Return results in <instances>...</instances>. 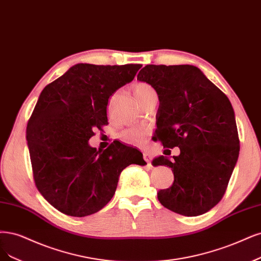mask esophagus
Segmentation results:
<instances>
[{
    "label": "esophagus",
    "mask_w": 261,
    "mask_h": 261,
    "mask_svg": "<svg viewBox=\"0 0 261 261\" xmlns=\"http://www.w3.org/2000/svg\"><path fill=\"white\" fill-rule=\"evenodd\" d=\"M143 159H145L147 163H150L152 160V155L149 153V152H143Z\"/></svg>",
    "instance_id": "1"
}]
</instances>
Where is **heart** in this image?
I'll use <instances>...</instances> for the list:
<instances>
[{
  "label": "heart",
  "mask_w": 261,
  "mask_h": 261,
  "mask_svg": "<svg viewBox=\"0 0 261 261\" xmlns=\"http://www.w3.org/2000/svg\"><path fill=\"white\" fill-rule=\"evenodd\" d=\"M134 93L137 99L141 102L146 98L154 93V89L147 83H137L134 87ZM120 139L127 143H139L146 136V132L141 128H128L123 130L120 135Z\"/></svg>",
  "instance_id": "heart-1"
}]
</instances>
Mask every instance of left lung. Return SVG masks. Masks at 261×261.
Returning a JSON list of instances; mask_svg holds the SVG:
<instances>
[{
  "label": "left lung",
  "mask_w": 261,
  "mask_h": 261,
  "mask_svg": "<svg viewBox=\"0 0 261 261\" xmlns=\"http://www.w3.org/2000/svg\"><path fill=\"white\" fill-rule=\"evenodd\" d=\"M159 96L156 138L180 154L161 155L154 166L166 165L174 184L160 190L164 207L184 216L212 210L226 192L239 159L240 140L234 111L228 97L194 66L148 65L137 75Z\"/></svg>",
  "instance_id": "obj_1"
}]
</instances>
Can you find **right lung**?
Wrapping results in <instances>:
<instances>
[{"mask_svg":"<svg viewBox=\"0 0 261 261\" xmlns=\"http://www.w3.org/2000/svg\"><path fill=\"white\" fill-rule=\"evenodd\" d=\"M141 65L77 64L42 91L25 138L38 190L54 207L72 217L100 211L118 187L124 168L146 165L116 141L96 150L88 140L108 124L109 97L134 80Z\"/></svg>","mask_w":261,"mask_h":261,"instance_id":"1","label":"right lung"}]
</instances>
